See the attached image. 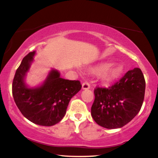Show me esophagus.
<instances>
[{"label":"esophagus","instance_id":"obj_1","mask_svg":"<svg viewBox=\"0 0 158 158\" xmlns=\"http://www.w3.org/2000/svg\"><path fill=\"white\" fill-rule=\"evenodd\" d=\"M82 88H83V90H88V89H90V83H89L88 82H84L83 85H82Z\"/></svg>","mask_w":158,"mask_h":158}]
</instances>
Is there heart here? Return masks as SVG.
Instances as JSON below:
<instances>
[{"label": "heart", "instance_id": "1", "mask_svg": "<svg viewBox=\"0 0 158 158\" xmlns=\"http://www.w3.org/2000/svg\"><path fill=\"white\" fill-rule=\"evenodd\" d=\"M113 65L111 62H106L92 68L91 72L95 74H102V81L106 83H110L118 78L124 72V67L123 65L118 64Z\"/></svg>", "mask_w": 158, "mask_h": 158}]
</instances>
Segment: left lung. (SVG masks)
<instances>
[{
    "label": "left lung",
    "instance_id": "8db88e82",
    "mask_svg": "<svg viewBox=\"0 0 158 158\" xmlns=\"http://www.w3.org/2000/svg\"><path fill=\"white\" fill-rule=\"evenodd\" d=\"M145 81L138 68L128 70L108 88L97 87L91 115L95 123L107 129L127 124L140 110L144 100Z\"/></svg>",
    "mask_w": 158,
    "mask_h": 158
}]
</instances>
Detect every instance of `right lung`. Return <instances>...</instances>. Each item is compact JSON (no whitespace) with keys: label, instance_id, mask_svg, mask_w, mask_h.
Listing matches in <instances>:
<instances>
[{"label":"right lung","instance_id":"right-lung-1","mask_svg":"<svg viewBox=\"0 0 158 158\" xmlns=\"http://www.w3.org/2000/svg\"><path fill=\"white\" fill-rule=\"evenodd\" d=\"M35 54V51L29 52L18 68L12 85L13 96L25 118L35 124L52 126L65 116L70 99L82 85L79 81L63 79L58 70H52L40 86L28 88L25 77Z\"/></svg>","mask_w":158,"mask_h":158}]
</instances>
